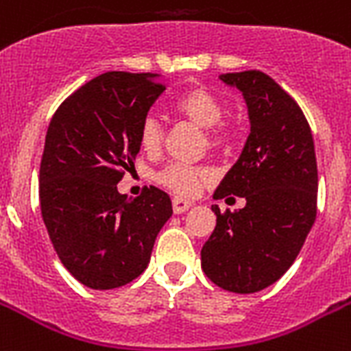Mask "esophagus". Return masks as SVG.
I'll return each instance as SVG.
<instances>
[{
  "label": "esophagus",
  "instance_id": "34e87169",
  "mask_svg": "<svg viewBox=\"0 0 351 351\" xmlns=\"http://www.w3.org/2000/svg\"><path fill=\"white\" fill-rule=\"evenodd\" d=\"M193 207V202L185 200V198H173V210H175L176 215H184L185 210H189Z\"/></svg>",
  "mask_w": 351,
  "mask_h": 351
}]
</instances>
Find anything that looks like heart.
I'll return each mask as SVG.
<instances>
[{"mask_svg": "<svg viewBox=\"0 0 351 351\" xmlns=\"http://www.w3.org/2000/svg\"><path fill=\"white\" fill-rule=\"evenodd\" d=\"M173 110L180 117L205 130L207 142L213 149H220L227 144L229 131L221 124L225 117V108L218 97L213 95L205 88H191L176 97L173 101ZM164 141V131L160 122L153 115H147L138 128V142L142 149L147 153H155L160 149ZM156 180L166 185L176 195L193 196L200 191L202 184L209 180V173L204 169H196L189 166H167L156 175Z\"/></svg>", "mask_w": 351, "mask_h": 351, "instance_id": "heart-1", "label": "heart"}]
</instances>
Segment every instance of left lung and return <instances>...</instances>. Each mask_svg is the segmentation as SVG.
I'll return each mask as SVG.
<instances>
[{
  "instance_id": "obj_1",
  "label": "left lung",
  "mask_w": 351,
  "mask_h": 351,
  "mask_svg": "<svg viewBox=\"0 0 351 351\" xmlns=\"http://www.w3.org/2000/svg\"><path fill=\"white\" fill-rule=\"evenodd\" d=\"M243 93L250 121L240 158L223 176L215 200L245 198L221 213L202 247V269L221 289L252 294L290 269L317 215V162L312 131L298 102L259 70L223 73Z\"/></svg>"
}]
</instances>
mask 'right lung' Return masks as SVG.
I'll return each instance as SVG.
<instances>
[{"mask_svg":"<svg viewBox=\"0 0 351 351\" xmlns=\"http://www.w3.org/2000/svg\"><path fill=\"white\" fill-rule=\"evenodd\" d=\"M164 90L156 73L106 72L50 121L39 169L43 221L61 263L88 289H119L138 278L173 215L158 187L133 200L117 191L141 151L138 128Z\"/></svg>","mask_w":351,"mask_h":351,"instance_id":"obj_1","label":"right lung"}]
</instances>
